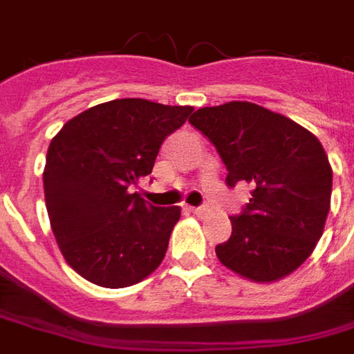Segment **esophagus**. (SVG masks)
<instances>
[{
	"label": "esophagus",
	"instance_id": "34e87169",
	"mask_svg": "<svg viewBox=\"0 0 354 354\" xmlns=\"http://www.w3.org/2000/svg\"><path fill=\"white\" fill-rule=\"evenodd\" d=\"M189 210H192L195 216H201V218H203V216L210 214V208H207V207H192Z\"/></svg>",
	"mask_w": 354,
	"mask_h": 354
}]
</instances>
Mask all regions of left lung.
Here are the masks:
<instances>
[{
	"instance_id": "obj_1",
	"label": "left lung",
	"mask_w": 354,
	"mask_h": 354,
	"mask_svg": "<svg viewBox=\"0 0 354 354\" xmlns=\"http://www.w3.org/2000/svg\"><path fill=\"white\" fill-rule=\"evenodd\" d=\"M189 123L207 136L227 169L225 184L252 185L231 237L216 246L223 266L256 282L296 271L324 231L332 169L319 138L288 117L252 102L201 108Z\"/></svg>"
}]
</instances>
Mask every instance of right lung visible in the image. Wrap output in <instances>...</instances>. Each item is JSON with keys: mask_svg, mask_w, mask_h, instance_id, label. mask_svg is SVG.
Segmentation results:
<instances>
[{"mask_svg": "<svg viewBox=\"0 0 354 354\" xmlns=\"http://www.w3.org/2000/svg\"><path fill=\"white\" fill-rule=\"evenodd\" d=\"M192 111L144 98L104 102L50 140L45 205L60 252L83 279L124 288L159 267L180 207H153L129 189L151 174L165 138Z\"/></svg>", "mask_w": 354, "mask_h": 354, "instance_id": "add662e5", "label": "right lung"}]
</instances>
